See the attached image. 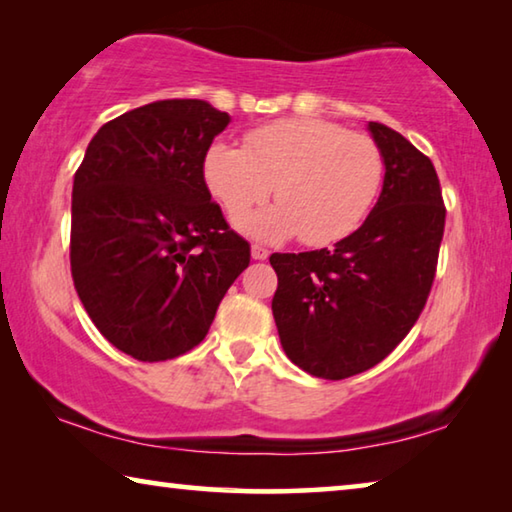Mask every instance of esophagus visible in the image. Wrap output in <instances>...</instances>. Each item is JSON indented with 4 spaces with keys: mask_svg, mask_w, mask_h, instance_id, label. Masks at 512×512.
<instances>
[{
    "mask_svg": "<svg viewBox=\"0 0 512 512\" xmlns=\"http://www.w3.org/2000/svg\"><path fill=\"white\" fill-rule=\"evenodd\" d=\"M250 257H253V259H266L268 257V250L262 248V246H253V248H250Z\"/></svg>",
    "mask_w": 512,
    "mask_h": 512,
    "instance_id": "obj_1",
    "label": "esophagus"
}]
</instances>
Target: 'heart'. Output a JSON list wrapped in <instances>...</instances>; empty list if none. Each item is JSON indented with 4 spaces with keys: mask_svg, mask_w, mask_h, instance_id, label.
<instances>
[{
    "mask_svg": "<svg viewBox=\"0 0 512 512\" xmlns=\"http://www.w3.org/2000/svg\"><path fill=\"white\" fill-rule=\"evenodd\" d=\"M203 176L232 221L275 196L277 205L239 223L264 241L300 237L327 246L366 219L384 180V155L363 133L325 119H282L255 128L244 146L214 142Z\"/></svg>",
    "mask_w": 512,
    "mask_h": 512,
    "instance_id": "obj_1",
    "label": "heart"
}]
</instances>
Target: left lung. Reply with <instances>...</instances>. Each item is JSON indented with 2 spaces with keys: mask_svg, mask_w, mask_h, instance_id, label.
<instances>
[{
  "mask_svg": "<svg viewBox=\"0 0 512 512\" xmlns=\"http://www.w3.org/2000/svg\"><path fill=\"white\" fill-rule=\"evenodd\" d=\"M384 185L368 219L332 250L273 253L271 302L287 357L309 375L345 379L377 366L415 325L431 291L445 205L431 160L377 121Z\"/></svg>",
  "mask_w": 512,
  "mask_h": 512,
  "instance_id": "obj_1",
  "label": "left lung"
}]
</instances>
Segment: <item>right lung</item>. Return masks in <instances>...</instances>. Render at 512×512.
<instances>
[{
    "instance_id": "1",
    "label": "right lung",
    "mask_w": 512,
    "mask_h": 512,
    "mask_svg": "<svg viewBox=\"0 0 512 512\" xmlns=\"http://www.w3.org/2000/svg\"><path fill=\"white\" fill-rule=\"evenodd\" d=\"M228 124L203 99L149 103L103 124L74 176L76 293L99 332L137 361L201 343L250 262L203 178Z\"/></svg>"
}]
</instances>
